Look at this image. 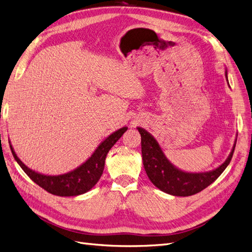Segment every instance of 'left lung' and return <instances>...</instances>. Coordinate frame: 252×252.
<instances>
[{
    "label": "left lung",
    "instance_id": "8db88e82",
    "mask_svg": "<svg viewBox=\"0 0 252 252\" xmlns=\"http://www.w3.org/2000/svg\"><path fill=\"white\" fill-rule=\"evenodd\" d=\"M225 77L228 83L227 69ZM136 129L141 134L143 165L149 180L163 192L174 196L192 195L212 184L229 165L236 143L235 139L229 156L217 168L205 172H188L178 168L166 158L154 135L142 127H136Z\"/></svg>",
    "mask_w": 252,
    "mask_h": 252
}]
</instances>
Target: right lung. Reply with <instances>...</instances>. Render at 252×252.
I'll return each instance as SVG.
<instances>
[{"label":"right lung","mask_w":252,"mask_h":252,"mask_svg":"<svg viewBox=\"0 0 252 252\" xmlns=\"http://www.w3.org/2000/svg\"><path fill=\"white\" fill-rule=\"evenodd\" d=\"M127 129L128 127H122L117 131L112 132L98 145L94 154L83 164L69 172L58 175L44 174L30 169L19 158L10 141L9 145L14 159L35 184L51 194L59 196H75L86 193L98 182L103 174L106 156Z\"/></svg>","instance_id":"obj_1"}]
</instances>
